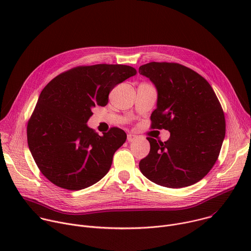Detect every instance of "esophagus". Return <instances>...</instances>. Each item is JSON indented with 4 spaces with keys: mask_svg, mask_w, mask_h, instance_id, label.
Wrapping results in <instances>:
<instances>
[{
    "mask_svg": "<svg viewBox=\"0 0 251 251\" xmlns=\"http://www.w3.org/2000/svg\"><path fill=\"white\" fill-rule=\"evenodd\" d=\"M135 139H136V135L131 134V133L127 135V141H128V142H133Z\"/></svg>",
    "mask_w": 251,
    "mask_h": 251,
    "instance_id": "34e87169",
    "label": "esophagus"
}]
</instances>
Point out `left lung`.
I'll list each match as a JSON object with an SVG mask.
<instances>
[{
	"label": "left lung",
	"instance_id": "1",
	"mask_svg": "<svg viewBox=\"0 0 251 251\" xmlns=\"http://www.w3.org/2000/svg\"><path fill=\"white\" fill-rule=\"evenodd\" d=\"M139 74L155 84L157 108L152 128L166 129V142L148 137L150 153L139 163L157 185L178 189L201 181L216 164L226 136L222 105L210 84L196 71L175 62H149Z\"/></svg>",
	"mask_w": 251,
	"mask_h": 251
}]
</instances>
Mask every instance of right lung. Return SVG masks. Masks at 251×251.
I'll return each instance as SVG.
<instances>
[{
  "instance_id": "obj_1",
  "label": "right lung",
  "mask_w": 251,
  "mask_h": 251,
  "mask_svg": "<svg viewBox=\"0 0 251 251\" xmlns=\"http://www.w3.org/2000/svg\"><path fill=\"white\" fill-rule=\"evenodd\" d=\"M134 67L95 64L71 68L43 89L27 123V144L42 174L69 191L88 188L108 173L127 135L117 127L102 136L87 126L95 105L135 75Z\"/></svg>"
}]
</instances>
